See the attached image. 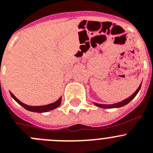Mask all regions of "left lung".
Wrapping results in <instances>:
<instances>
[{"label":"left lung","instance_id":"left-lung-1","mask_svg":"<svg viewBox=\"0 0 153 153\" xmlns=\"http://www.w3.org/2000/svg\"><path fill=\"white\" fill-rule=\"evenodd\" d=\"M141 85H142V82L140 83V86L137 88V90H136L135 92H134V93H133L132 95L130 96V97L127 98V99H124V100H123V101H121V102H117V103H114V104H111V105L99 104V103H96V102H93V104L95 105L98 106V107L102 108H117L123 107V106H124V105H126L127 104H128L129 102H131L133 99H134V98H135V96H137V93H138L139 91H140V89Z\"/></svg>","mask_w":153,"mask_h":153}]
</instances>
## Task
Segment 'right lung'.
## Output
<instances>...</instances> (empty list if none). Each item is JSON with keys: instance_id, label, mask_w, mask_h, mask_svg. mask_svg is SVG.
I'll list each match as a JSON object with an SVG mask.
<instances>
[{"instance_id": "add662e5", "label": "right lung", "mask_w": 153, "mask_h": 153, "mask_svg": "<svg viewBox=\"0 0 153 153\" xmlns=\"http://www.w3.org/2000/svg\"><path fill=\"white\" fill-rule=\"evenodd\" d=\"M12 96V98L17 102L18 104L20 105L21 106L24 108L25 109L28 111H30L33 112H38V113H43V112H48L49 111H51L53 109L57 108V107H59L61 103V97H60L59 99H57V101H55L53 103H51V104L48 105H40V106H31V105H28L24 104V103H22V102L19 100L16 96L12 93V92H10Z\"/></svg>"}]
</instances>
